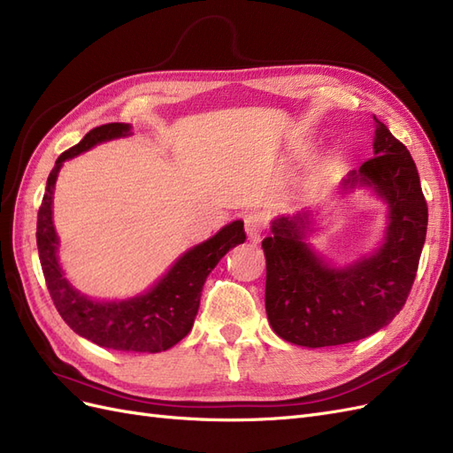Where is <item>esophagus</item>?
I'll return each mask as SVG.
<instances>
[{
    "label": "esophagus",
    "mask_w": 453,
    "mask_h": 453,
    "mask_svg": "<svg viewBox=\"0 0 453 453\" xmlns=\"http://www.w3.org/2000/svg\"><path fill=\"white\" fill-rule=\"evenodd\" d=\"M243 223H245V232H248V238L251 242H258L268 226V217L263 211H250L243 217Z\"/></svg>",
    "instance_id": "1"
}]
</instances>
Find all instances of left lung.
I'll return each mask as SVG.
<instances>
[{
	"label": "left lung",
	"instance_id": "8db88e82",
	"mask_svg": "<svg viewBox=\"0 0 453 453\" xmlns=\"http://www.w3.org/2000/svg\"><path fill=\"white\" fill-rule=\"evenodd\" d=\"M374 157L342 181L374 188L389 205L381 248L346 268H331L304 242L311 213L272 223L263 240L266 257V315L280 338L296 346L325 348L357 342L393 321L406 303L427 234V202L414 158L374 117Z\"/></svg>",
	"mask_w": 453,
	"mask_h": 453
}]
</instances>
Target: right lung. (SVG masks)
I'll return each instance as SVG.
<instances>
[{
    "label": "right lung",
    "mask_w": 453,
    "mask_h": 453,
    "mask_svg": "<svg viewBox=\"0 0 453 453\" xmlns=\"http://www.w3.org/2000/svg\"><path fill=\"white\" fill-rule=\"evenodd\" d=\"M130 134V125L109 122L92 128L75 147L64 150L49 173L43 202L37 213V251L47 289L62 319L100 348L117 351L158 353L183 340L200 306L202 287L210 272L228 250L245 242L243 223L223 226L210 240L188 250L153 289L122 303H96L73 289L58 265V236L52 225V193L64 160L85 153L90 147Z\"/></svg>",
    "instance_id": "obj_1"
}]
</instances>
